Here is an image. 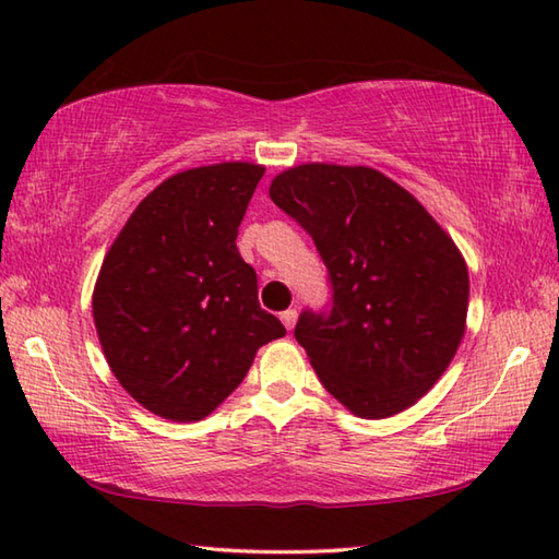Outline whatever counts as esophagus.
<instances>
[{
    "label": "esophagus",
    "instance_id": "esophagus-1",
    "mask_svg": "<svg viewBox=\"0 0 559 559\" xmlns=\"http://www.w3.org/2000/svg\"><path fill=\"white\" fill-rule=\"evenodd\" d=\"M281 322H283V326H286L288 331H293L295 322H298V312H295V310H286V312H281Z\"/></svg>",
    "mask_w": 559,
    "mask_h": 559
}]
</instances>
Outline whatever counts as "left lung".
Segmentation results:
<instances>
[{
    "instance_id": "left-lung-1",
    "label": "left lung",
    "mask_w": 559,
    "mask_h": 559,
    "mask_svg": "<svg viewBox=\"0 0 559 559\" xmlns=\"http://www.w3.org/2000/svg\"><path fill=\"white\" fill-rule=\"evenodd\" d=\"M273 204L312 235L334 302L295 338L353 415L391 418L430 391L466 334L468 266L447 230L384 173L305 163L273 177Z\"/></svg>"
}]
</instances>
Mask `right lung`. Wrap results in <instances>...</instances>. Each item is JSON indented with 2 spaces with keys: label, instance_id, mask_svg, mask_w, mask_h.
Wrapping results in <instances>:
<instances>
[{
  "label": "right lung",
  "instance_id": "add662e5",
  "mask_svg": "<svg viewBox=\"0 0 559 559\" xmlns=\"http://www.w3.org/2000/svg\"><path fill=\"white\" fill-rule=\"evenodd\" d=\"M264 165H201L141 201L103 259L93 322L117 382L165 420L206 418L286 336L235 237Z\"/></svg>",
  "mask_w": 559,
  "mask_h": 559
}]
</instances>
